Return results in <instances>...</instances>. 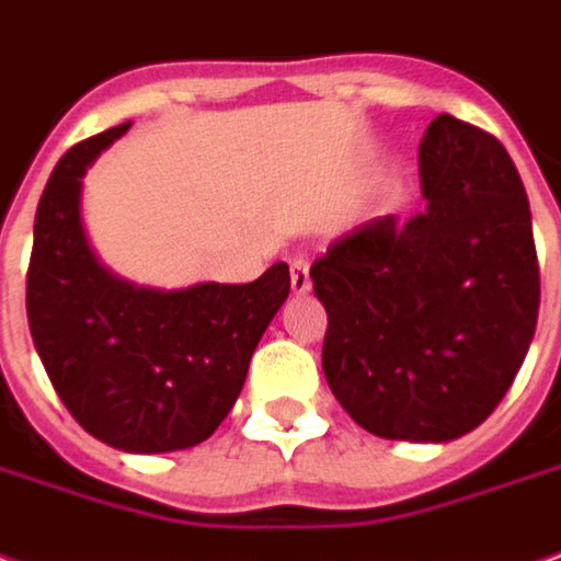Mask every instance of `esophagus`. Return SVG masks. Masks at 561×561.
I'll return each mask as SVG.
<instances>
[{"label":"esophagus","instance_id":"obj_1","mask_svg":"<svg viewBox=\"0 0 561 561\" xmlns=\"http://www.w3.org/2000/svg\"><path fill=\"white\" fill-rule=\"evenodd\" d=\"M289 287L296 296H302L311 289V274H308V262L306 259H293L289 262Z\"/></svg>","mask_w":561,"mask_h":561}]
</instances>
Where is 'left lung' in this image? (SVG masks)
Returning a JSON list of instances; mask_svg holds the SVG:
<instances>
[{
    "instance_id": "1",
    "label": "left lung",
    "mask_w": 561,
    "mask_h": 561,
    "mask_svg": "<svg viewBox=\"0 0 561 561\" xmlns=\"http://www.w3.org/2000/svg\"><path fill=\"white\" fill-rule=\"evenodd\" d=\"M426 209L370 216L311 265L324 377L360 430L445 445L513 386L540 308L531 206L497 138L442 114L420 141Z\"/></svg>"
}]
</instances>
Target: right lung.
Masks as SVG:
<instances>
[{"label":"right lung","instance_id":"obj_1","mask_svg":"<svg viewBox=\"0 0 561 561\" xmlns=\"http://www.w3.org/2000/svg\"><path fill=\"white\" fill-rule=\"evenodd\" d=\"M131 123L79 141L45 184L26 272L33 345L64 408L98 442L169 454L206 442L289 296L274 262L253 284L145 287L114 274L82 225V175Z\"/></svg>","mask_w":561,"mask_h":561}]
</instances>
